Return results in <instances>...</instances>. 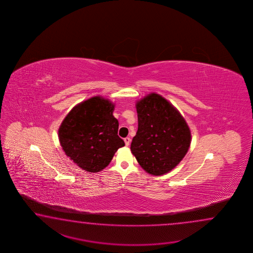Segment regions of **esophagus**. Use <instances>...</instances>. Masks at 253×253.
Returning <instances> with one entry per match:
<instances>
[{
  "instance_id": "1",
  "label": "esophagus",
  "mask_w": 253,
  "mask_h": 253,
  "mask_svg": "<svg viewBox=\"0 0 253 253\" xmlns=\"http://www.w3.org/2000/svg\"><path fill=\"white\" fill-rule=\"evenodd\" d=\"M124 141L126 145H129L130 142H131V139H130V137H125Z\"/></svg>"
}]
</instances>
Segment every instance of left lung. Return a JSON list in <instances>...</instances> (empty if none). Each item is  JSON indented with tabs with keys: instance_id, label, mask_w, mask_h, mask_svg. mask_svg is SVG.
Returning <instances> with one entry per match:
<instances>
[{
	"instance_id": "obj_1",
	"label": "left lung",
	"mask_w": 253,
	"mask_h": 253,
	"mask_svg": "<svg viewBox=\"0 0 253 253\" xmlns=\"http://www.w3.org/2000/svg\"><path fill=\"white\" fill-rule=\"evenodd\" d=\"M138 129L130 149L140 167L152 175L172 171L188 152L191 130L165 97L150 93L135 103Z\"/></svg>"
}]
</instances>
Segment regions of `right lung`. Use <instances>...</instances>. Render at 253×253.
<instances>
[{
	"label": "right lung",
	"mask_w": 253,
	"mask_h": 253,
	"mask_svg": "<svg viewBox=\"0 0 253 253\" xmlns=\"http://www.w3.org/2000/svg\"><path fill=\"white\" fill-rule=\"evenodd\" d=\"M114 109L112 101L95 96L76 105L59 126V143L66 156L86 172L102 171L125 145Z\"/></svg>",
	"instance_id": "add662e5"
}]
</instances>
